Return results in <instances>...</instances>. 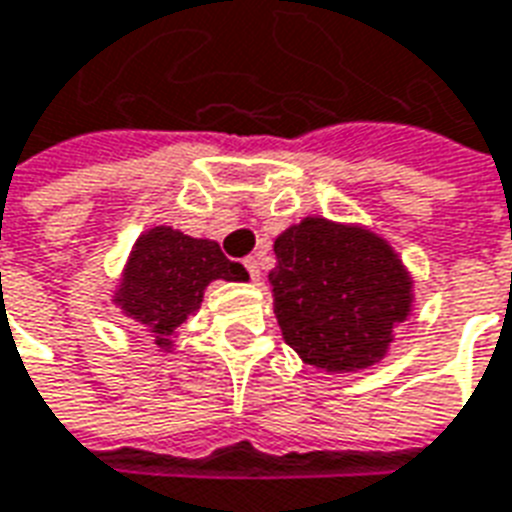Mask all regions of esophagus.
<instances>
[{"mask_svg": "<svg viewBox=\"0 0 512 512\" xmlns=\"http://www.w3.org/2000/svg\"><path fill=\"white\" fill-rule=\"evenodd\" d=\"M245 270H248L251 280H259V259H256V256H248V259H245Z\"/></svg>", "mask_w": 512, "mask_h": 512, "instance_id": "esophagus-1", "label": "esophagus"}]
</instances>
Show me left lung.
Wrapping results in <instances>:
<instances>
[{"label":"left lung","mask_w":512,"mask_h":512,"mask_svg":"<svg viewBox=\"0 0 512 512\" xmlns=\"http://www.w3.org/2000/svg\"><path fill=\"white\" fill-rule=\"evenodd\" d=\"M270 272L280 332L305 364L367 370L413 305V280L386 240L361 226L305 218L275 240Z\"/></svg>","instance_id":"8db88e82"}]
</instances>
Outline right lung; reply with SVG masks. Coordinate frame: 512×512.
I'll list each match as a JSON object with an SVG mask.
<instances>
[{"label":"right lung","mask_w":512,"mask_h":512,"mask_svg":"<svg viewBox=\"0 0 512 512\" xmlns=\"http://www.w3.org/2000/svg\"><path fill=\"white\" fill-rule=\"evenodd\" d=\"M213 280H248V272L226 259L218 242L156 226L134 242L115 305L148 326L159 348H169V334L197 313Z\"/></svg>","instance_id":"obj_1"}]
</instances>
